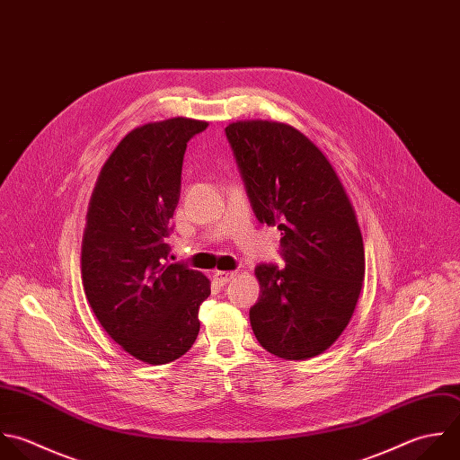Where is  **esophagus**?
Segmentation results:
<instances>
[{
  "label": "esophagus",
  "instance_id": "obj_1",
  "mask_svg": "<svg viewBox=\"0 0 460 460\" xmlns=\"http://www.w3.org/2000/svg\"><path fill=\"white\" fill-rule=\"evenodd\" d=\"M234 276H236V272H229V270H217V272L213 274V278H215V281H217L218 285H227Z\"/></svg>",
  "mask_w": 460,
  "mask_h": 460
}]
</instances>
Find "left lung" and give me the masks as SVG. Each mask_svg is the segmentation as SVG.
Instances as JSON below:
<instances>
[{
  "mask_svg": "<svg viewBox=\"0 0 460 460\" xmlns=\"http://www.w3.org/2000/svg\"><path fill=\"white\" fill-rule=\"evenodd\" d=\"M256 218L278 226L285 267L261 263L252 332L269 353L306 360L346 330L366 274L351 200L326 155L297 128L267 119L226 127Z\"/></svg>",
  "mask_w": 460,
  "mask_h": 460,
  "instance_id": "left-lung-1",
  "label": "left lung"
}]
</instances>
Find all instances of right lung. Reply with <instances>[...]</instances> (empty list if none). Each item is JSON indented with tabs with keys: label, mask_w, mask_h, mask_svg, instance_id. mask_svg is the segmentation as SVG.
<instances>
[{
	"label": "right lung",
	"mask_w": 460,
	"mask_h": 460,
	"mask_svg": "<svg viewBox=\"0 0 460 460\" xmlns=\"http://www.w3.org/2000/svg\"><path fill=\"white\" fill-rule=\"evenodd\" d=\"M208 123L170 118L130 130L105 161L82 240V283L103 330L134 358L161 366L195 342L209 279L168 263L188 141Z\"/></svg>",
	"instance_id": "1"
}]
</instances>
